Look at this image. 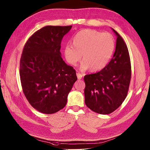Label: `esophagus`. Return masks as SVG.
Masks as SVG:
<instances>
[{
  "label": "esophagus",
  "mask_w": 150,
  "mask_h": 150,
  "mask_svg": "<svg viewBox=\"0 0 150 150\" xmlns=\"http://www.w3.org/2000/svg\"><path fill=\"white\" fill-rule=\"evenodd\" d=\"M76 76H77V78H78V79H81L82 78V76H83V75L82 74H80V73H76Z\"/></svg>",
  "instance_id": "obj_1"
}]
</instances>
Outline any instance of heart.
<instances>
[{
  "instance_id": "1",
  "label": "heart",
  "mask_w": 150,
  "mask_h": 150,
  "mask_svg": "<svg viewBox=\"0 0 150 150\" xmlns=\"http://www.w3.org/2000/svg\"><path fill=\"white\" fill-rule=\"evenodd\" d=\"M72 45L64 48L67 62L76 65L82 58V70L91 68L93 71L100 70L107 65L115 48V41L109 33H101L93 29H83L73 37Z\"/></svg>"
}]
</instances>
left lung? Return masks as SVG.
<instances>
[{
	"label": "left lung",
	"instance_id": "8db88e82",
	"mask_svg": "<svg viewBox=\"0 0 150 150\" xmlns=\"http://www.w3.org/2000/svg\"><path fill=\"white\" fill-rule=\"evenodd\" d=\"M117 36L112 58L103 69L84 76L85 102L93 112L100 114L112 113L126 99L131 78L129 53L125 41Z\"/></svg>",
	"mask_w": 150,
	"mask_h": 150
}]
</instances>
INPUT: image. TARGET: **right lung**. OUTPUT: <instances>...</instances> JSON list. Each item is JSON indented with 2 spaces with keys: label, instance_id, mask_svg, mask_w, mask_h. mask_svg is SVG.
Masks as SVG:
<instances>
[{
  "label": "right lung",
  "instance_id": "right-lung-1",
  "mask_svg": "<svg viewBox=\"0 0 150 150\" xmlns=\"http://www.w3.org/2000/svg\"><path fill=\"white\" fill-rule=\"evenodd\" d=\"M72 25H47L25 42L20 59L19 74L25 97L33 108L53 114L66 105L68 94L77 80L76 71L63 60L62 38Z\"/></svg>",
  "mask_w": 150,
  "mask_h": 150
}]
</instances>
